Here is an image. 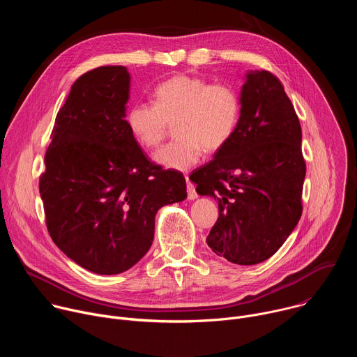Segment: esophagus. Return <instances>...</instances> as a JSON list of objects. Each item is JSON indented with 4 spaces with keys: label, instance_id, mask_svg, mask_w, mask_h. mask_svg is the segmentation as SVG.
<instances>
[{
    "label": "esophagus",
    "instance_id": "obj_1",
    "mask_svg": "<svg viewBox=\"0 0 357 357\" xmlns=\"http://www.w3.org/2000/svg\"><path fill=\"white\" fill-rule=\"evenodd\" d=\"M186 190H188V199L189 200H195L197 199V192H196V188L195 185L186 178Z\"/></svg>",
    "mask_w": 357,
    "mask_h": 357
}]
</instances>
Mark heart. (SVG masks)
Returning <instances> with one entry per match:
<instances>
[{
  "label": "heart",
  "mask_w": 357,
  "mask_h": 357,
  "mask_svg": "<svg viewBox=\"0 0 357 357\" xmlns=\"http://www.w3.org/2000/svg\"><path fill=\"white\" fill-rule=\"evenodd\" d=\"M155 106L137 103L126 116L135 141L155 149L165 138L168 124H175V141L158 151L154 161L165 169L186 171L196 165L203 148L215 152L233 137L238 117L240 100L227 84L186 75L174 76L155 91Z\"/></svg>",
  "instance_id": "1"
}]
</instances>
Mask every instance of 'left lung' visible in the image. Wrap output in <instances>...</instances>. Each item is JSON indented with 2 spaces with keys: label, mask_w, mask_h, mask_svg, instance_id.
I'll use <instances>...</instances> for the list:
<instances>
[{
  "label": "left lung",
  "mask_w": 357,
  "mask_h": 357,
  "mask_svg": "<svg viewBox=\"0 0 357 357\" xmlns=\"http://www.w3.org/2000/svg\"><path fill=\"white\" fill-rule=\"evenodd\" d=\"M238 100L233 137L189 179L219 205L209 247L230 263L254 266L275 254L301 219L305 161L299 120L274 75L245 72Z\"/></svg>",
  "instance_id": "1"
}]
</instances>
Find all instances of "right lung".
<instances>
[{
	"label": "right lung",
	"mask_w": 357,
	"mask_h": 357,
	"mask_svg": "<svg viewBox=\"0 0 357 357\" xmlns=\"http://www.w3.org/2000/svg\"><path fill=\"white\" fill-rule=\"evenodd\" d=\"M130 87L126 66H101L75 82L39 179L54 243L100 275L135 266L154 240L157 212L186 199L185 178L152 165L130 132Z\"/></svg>",
	"instance_id": "1"
}]
</instances>
